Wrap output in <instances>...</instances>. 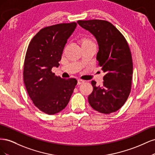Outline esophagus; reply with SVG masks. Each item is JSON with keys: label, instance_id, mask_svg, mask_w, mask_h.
Listing matches in <instances>:
<instances>
[{"label": "esophagus", "instance_id": "1", "mask_svg": "<svg viewBox=\"0 0 155 155\" xmlns=\"http://www.w3.org/2000/svg\"><path fill=\"white\" fill-rule=\"evenodd\" d=\"M84 82H85V81L82 80V79H78V85H81V84L83 83Z\"/></svg>", "mask_w": 155, "mask_h": 155}]
</instances>
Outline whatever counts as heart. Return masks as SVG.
<instances>
[{"instance_id":"heart-1","label":"heart","mask_w":155,"mask_h":155,"mask_svg":"<svg viewBox=\"0 0 155 155\" xmlns=\"http://www.w3.org/2000/svg\"><path fill=\"white\" fill-rule=\"evenodd\" d=\"M92 43L91 41H90L89 39H84L83 40V41H82V45L87 44V43Z\"/></svg>"}]
</instances>
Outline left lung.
Segmentation results:
<instances>
[{
  "label": "left lung",
  "instance_id": "1",
  "mask_svg": "<svg viewBox=\"0 0 155 155\" xmlns=\"http://www.w3.org/2000/svg\"><path fill=\"white\" fill-rule=\"evenodd\" d=\"M83 28L96 37L99 51L98 65L106 74L101 86L92 81L93 91L88 97L94 109L104 114L119 110L131 90L133 64L129 45L124 36L110 22L104 20L78 21Z\"/></svg>",
  "mask_w": 155,
  "mask_h": 155
}]
</instances>
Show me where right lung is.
<instances>
[{
    "label": "right lung",
    "mask_w": 155,
    "mask_h": 155,
    "mask_svg": "<svg viewBox=\"0 0 155 155\" xmlns=\"http://www.w3.org/2000/svg\"><path fill=\"white\" fill-rule=\"evenodd\" d=\"M76 26L74 22L42 28L26 51L23 70L26 91L34 105L47 114L63 110L77 85L75 78L63 79L51 72L54 67H59L67 39Z\"/></svg>",
    "instance_id": "right-lung-1"
}]
</instances>
